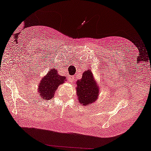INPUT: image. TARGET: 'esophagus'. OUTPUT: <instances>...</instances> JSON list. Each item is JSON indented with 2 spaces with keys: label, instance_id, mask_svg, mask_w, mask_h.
Returning <instances> with one entry per match:
<instances>
[{
  "label": "esophagus",
  "instance_id": "obj_1",
  "mask_svg": "<svg viewBox=\"0 0 151 151\" xmlns=\"http://www.w3.org/2000/svg\"><path fill=\"white\" fill-rule=\"evenodd\" d=\"M75 77H74V76H69V78H68V80L70 82H73L74 81H75Z\"/></svg>",
  "mask_w": 151,
  "mask_h": 151
}]
</instances>
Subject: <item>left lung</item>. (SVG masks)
Here are the masks:
<instances>
[{
    "label": "left lung",
    "mask_w": 151,
    "mask_h": 151,
    "mask_svg": "<svg viewBox=\"0 0 151 151\" xmlns=\"http://www.w3.org/2000/svg\"><path fill=\"white\" fill-rule=\"evenodd\" d=\"M76 90L78 96V101L82 105H90L98 98L99 87L89 69L83 72L82 79L77 82Z\"/></svg>",
    "instance_id": "8db88e82"
}]
</instances>
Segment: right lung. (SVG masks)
<instances>
[{"label":"right lung","instance_id":"add662e5","mask_svg":"<svg viewBox=\"0 0 151 151\" xmlns=\"http://www.w3.org/2000/svg\"><path fill=\"white\" fill-rule=\"evenodd\" d=\"M65 78V76H60L56 69H51L39 83V96L42 99H52L58 86L66 81Z\"/></svg>","mask_w":151,"mask_h":151}]
</instances>
